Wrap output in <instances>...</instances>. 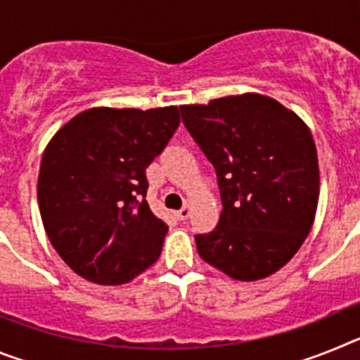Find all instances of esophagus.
I'll return each instance as SVG.
<instances>
[{"mask_svg": "<svg viewBox=\"0 0 360 360\" xmlns=\"http://www.w3.org/2000/svg\"><path fill=\"white\" fill-rule=\"evenodd\" d=\"M189 216H191V209L187 207V205H186V207L180 209V211H176V218L180 219V221H186V219L189 218Z\"/></svg>", "mask_w": 360, "mask_h": 360, "instance_id": "obj_1", "label": "esophagus"}]
</instances>
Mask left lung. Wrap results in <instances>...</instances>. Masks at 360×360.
Here are the masks:
<instances>
[{
  "label": "left lung",
  "instance_id": "1",
  "mask_svg": "<svg viewBox=\"0 0 360 360\" xmlns=\"http://www.w3.org/2000/svg\"><path fill=\"white\" fill-rule=\"evenodd\" d=\"M182 122L214 165L221 214L196 234L203 262L240 281L287 265L316 218L319 164L295 113L257 94L180 106Z\"/></svg>",
  "mask_w": 360,
  "mask_h": 360
}]
</instances>
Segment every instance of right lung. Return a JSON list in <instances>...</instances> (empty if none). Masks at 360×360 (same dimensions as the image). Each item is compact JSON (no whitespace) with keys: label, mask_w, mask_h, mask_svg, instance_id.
Instances as JSON below:
<instances>
[{"label":"right lung","mask_w":360,"mask_h":360,"mask_svg":"<svg viewBox=\"0 0 360 360\" xmlns=\"http://www.w3.org/2000/svg\"><path fill=\"white\" fill-rule=\"evenodd\" d=\"M180 124L178 108H91L44 149L37 202L63 262L88 281L122 285L157 262L167 225L153 214L146 169Z\"/></svg>","instance_id":"1"}]
</instances>
